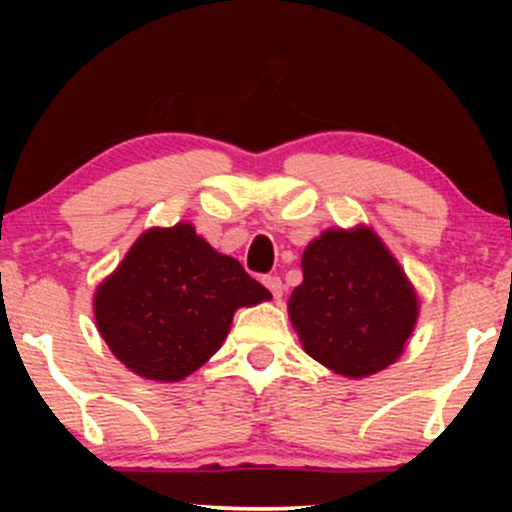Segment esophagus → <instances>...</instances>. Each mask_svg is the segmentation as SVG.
I'll return each instance as SVG.
<instances>
[{"label": "esophagus", "instance_id": "esophagus-1", "mask_svg": "<svg viewBox=\"0 0 512 512\" xmlns=\"http://www.w3.org/2000/svg\"><path fill=\"white\" fill-rule=\"evenodd\" d=\"M264 286H267L269 291H272V296L276 298V301H279L281 298V293H284V284H281V279L276 274H269V276H264Z\"/></svg>", "mask_w": 512, "mask_h": 512}]
</instances>
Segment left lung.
<instances>
[{
  "instance_id": "left-lung-1",
  "label": "left lung",
  "mask_w": 512,
  "mask_h": 512,
  "mask_svg": "<svg viewBox=\"0 0 512 512\" xmlns=\"http://www.w3.org/2000/svg\"><path fill=\"white\" fill-rule=\"evenodd\" d=\"M289 317L305 354L346 378L395 363L414 332V286L368 226L330 228L303 252Z\"/></svg>"
}]
</instances>
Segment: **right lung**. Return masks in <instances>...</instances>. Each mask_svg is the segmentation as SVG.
Masks as SVG:
<instances>
[{"instance_id": "add662e5", "label": "right lung", "mask_w": 512, "mask_h": 512, "mask_svg": "<svg viewBox=\"0 0 512 512\" xmlns=\"http://www.w3.org/2000/svg\"><path fill=\"white\" fill-rule=\"evenodd\" d=\"M260 281L216 252L192 223L149 228L98 286L96 325L132 373L175 383L221 349L233 313L269 301Z\"/></svg>"}]
</instances>
